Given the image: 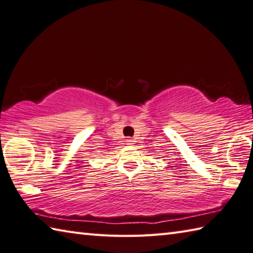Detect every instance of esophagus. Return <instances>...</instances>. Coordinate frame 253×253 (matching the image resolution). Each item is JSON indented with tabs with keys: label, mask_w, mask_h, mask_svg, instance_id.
I'll return each mask as SVG.
<instances>
[{
	"label": "esophagus",
	"mask_w": 253,
	"mask_h": 253,
	"mask_svg": "<svg viewBox=\"0 0 253 253\" xmlns=\"http://www.w3.org/2000/svg\"><path fill=\"white\" fill-rule=\"evenodd\" d=\"M126 144H127V145H133V144H134V140H133V138H127V140H126Z\"/></svg>",
	"instance_id": "esophagus-1"
}]
</instances>
